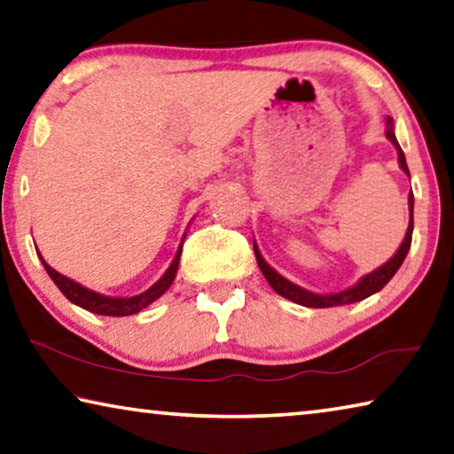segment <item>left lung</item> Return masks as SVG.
I'll list each match as a JSON object with an SVG mask.
<instances>
[{
    "label": "left lung",
    "instance_id": "1",
    "mask_svg": "<svg viewBox=\"0 0 454 454\" xmlns=\"http://www.w3.org/2000/svg\"><path fill=\"white\" fill-rule=\"evenodd\" d=\"M386 137L392 141V145L395 147V151H398V163H400L402 171H404V174L410 177L404 151H402L400 143L394 135L392 117L386 119ZM408 210H410L408 230H406L404 240H402V244H400V248L395 250V254L390 258V261L384 262L382 266H378L376 270H372V272H368V275H364L354 286H349V289H345V291L331 293V294H319V293H311V291L303 289V286L291 283V280H286L283 275H278V272L264 261L261 250H258L256 242H254V256H256L258 269L262 270L264 278L269 280V285L280 294V297L289 299L297 305L313 307V309H325V307H340V305L357 303V301H364V299H368L370 294L382 291L384 286L387 285V280H390L395 275V270H398L402 262H404V258H406L408 250H410V242H412V230H414V196H412V192L408 193Z\"/></svg>",
    "mask_w": 454,
    "mask_h": 454
}]
</instances>
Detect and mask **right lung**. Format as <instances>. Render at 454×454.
<instances>
[{
	"mask_svg": "<svg viewBox=\"0 0 454 454\" xmlns=\"http://www.w3.org/2000/svg\"><path fill=\"white\" fill-rule=\"evenodd\" d=\"M185 239V234H184ZM182 247H184V240L179 244L177 253L174 256V261H171L169 269L163 272V277L157 280L155 285H151L147 291H143L139 294H133V297H111V294H103V293H97V291H90L82 286L81 283H76V280H72L68 277L60 275L59 270H54L52 266H50L42 254L38 253L42 264H44L46 272L50 275V278L54 280V285L59 286L62 291L64 297H67L70 303H74L78 307L86 309V311L90 313H97V315H111V317H125V315H135L143 311V309L149 307L153 301H157L161 297V294L169 289L171 283H174V278L177 275V266H179V256H182Z\"/></svg>",
	"mask_w": 454,
	"mask_h": 454,
	"instance_id": "1",
	"label": "right lung"
}]
</instances>
